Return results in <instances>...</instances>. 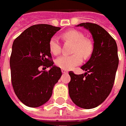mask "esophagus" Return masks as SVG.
Masks as SVG:
<instances>
[{
	"label": "esophagus",
	"mask_w": 126,
	"mask_h": 126,
	"mask_svg": "<svg viewBox=\"0 0 126 126\" xmlns=\"http://www.w3.org/2000/svg\"><path fill=\"white\" fill-rule=\"evenodd\" d=\"M62 72L63 74H67L68 73V71L66 70V69H62Z\"/></svg>",
	"instance_id": "34e87169"
}]
</instances>
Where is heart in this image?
Segmentation results:
<instances>
[{
	"label": "heart",
	"mask_w": 126,
	"mask_h": 126,
	"mask_svg": "<svg viewBox=\"0 0 126 126\" xmlns=\"http://www.w3.org/2000/svg\"><path fill=\"white\" fill-rule=\"evenodd\" d=\"M65 40L71 41L74 43L72 52L74 53L71 55L60 56L55 60L56 65L61 69L69 70L76 66L81 64L83 58H88L93 52V45L89 40L84 38V36L81 32L76 30H70L63 34ZM49 47L50 52L54 55H58L61 52V44L57 37L51 38Z\"/></svg>",
	"instance_id": "heart-1"
}]
</instances>
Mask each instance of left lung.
<instances>
[{"label": "left lung", "mask_w": 126, "mask_h": 126, "mask_svg": "<svg viewBox=\"0 0 126 126\" xmlns=\"http://www.w3.org/2000/svg\"><path fill=\"white\" fill-rule=\"evenodd\" d=\"M77 27L89 30L94 41L93 50L89 60L80 67L85 74L69 72V93L78 107L93 109L104 102L113 88L119 65L118 48L115 40L98 24L86 22Z\"/></svg>", "instance_id": "8db88e82"}]
</instances>
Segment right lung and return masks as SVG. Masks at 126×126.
Segmentation results:
<instances>
[{"label":"right lung","instance_id":"add662e5","mask_svg":"<svg viewBox=\"0 0 126 126\" xmlns=\"http://www.w3.org/2000/svg\"><path fill=\"white\" fill-rule=\"evenodd\" d=\"M60 29L44 24L33 25L13 42L11 81L18 99L27 107H38L47 102L60 79L61 69L54 65L49 47L51 38ZM41 66L51 69L41 71Z\"/></svg>","mask_w":126,"mask_h":126}]
</instances>
